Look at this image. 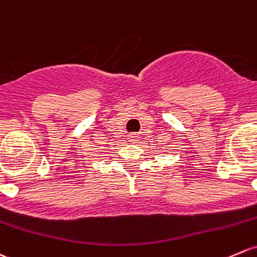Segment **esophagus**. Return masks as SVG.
<instances>
[{"label":"esophagus","instance_id":"esophagus-1","mask_svg":"<svg viewBox=\"0 0 257 257\" xmlns=\"http://www.w3.org/2000/svg\"><path fill=\"white\" fill-rule=\"evenodd\" d=\"M128 140L132 144H137V143L139 142V136H138V134H129Z\"/></svg>","mask_w":257,"mask_h":257}]
</instances>
